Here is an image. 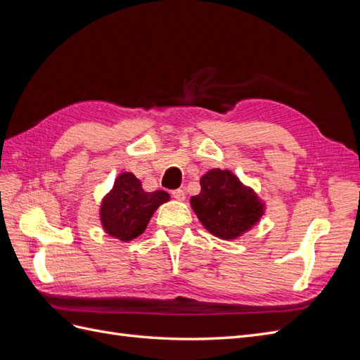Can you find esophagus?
<instances>
[{
    "label": "esophagus",
    "instance_id": "34e87169",
    "mask_svg": "<svg viewBox=\"0 0 360 360\" xmlns=\"http://www.w3.org/2000/svg\"><path fill=\"white\" fill-rule=\"evenodd\" d=\"M171 195H172V198H176V200H179V201H184V200H186V193H184L183 189L172 191Z\"/></svg>",
    "mask_w": 360,
    "mask_h": 360
}]
</instances>
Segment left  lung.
<instances>
[{
  "label": "left lung",
  "mask_w": 360,
  "mask_h": 360,
  "mask_svg": "<svg viewBox=\"0 0 360 360\" xmlns=\"http://www.w3.org/2000/svg\"><path fill=\"white\" fill-rule=\"evenodd\" d=\"M201 192L191 198V205L207 231L233 240L255 225L264 205L255 192L243 186L231 171L212 169L200 180Z\"/></svg>",
  "instance_id": "8db88e82"
}]
</instances>
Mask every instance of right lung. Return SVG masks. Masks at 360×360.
<instances>
[{
	"label": "right lung",
	"mask_w": 360,
	"mask_h": 360,
	"mask_svg": "<svg viewBox=\"0 0 360 360\" xmlns=\"http://www.w3.org/2000/svg\"><path fill=\"white\" fill-rule=\"evenodd\" d=\"M169 200L165 191L146 192L132 172L120 174L101 207L103 230L122 242L143 234L150 217Z\"/></svg>",
	"instance_id": "1"
}]
</instances>
